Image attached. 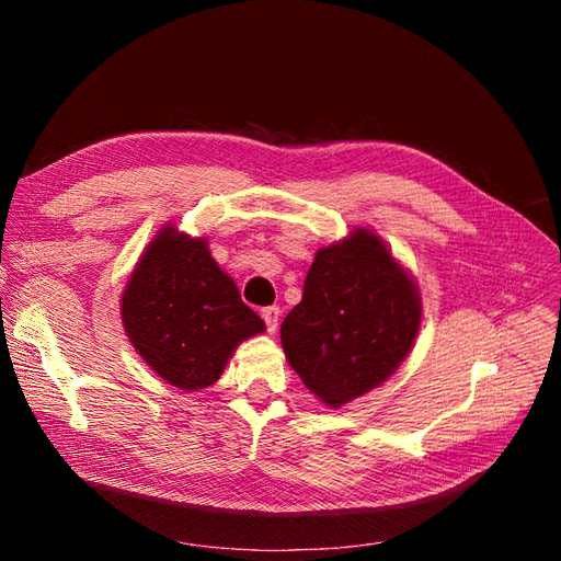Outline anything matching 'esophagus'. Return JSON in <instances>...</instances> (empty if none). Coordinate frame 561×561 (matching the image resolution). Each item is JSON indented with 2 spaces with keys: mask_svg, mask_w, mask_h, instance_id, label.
<instances>
[{
  "mask_svg": "<svg viewBox=\"0 0 561 561\" xmlns=\"http://www.w3.org/2000/svg\"><path fill=\"white\" fill-rule=\"evenodd\" d=\"M262 318L266 322V330L274 334L278 330V320H280V309L278 307H266L262 309Z\"/></svg>",
  "mask_w": 561,
  "mask_h": 561,
  "instance_id": "esophagus-1",
  "label": "esophagus"
}]
</instances>
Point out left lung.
I'll use <instances>...</instances> for the list:
<instances>
[{"label": "left lung", "mask_w": 561, "mask_h": 561, "mask_svg": "<svg viewBox=\"0 0 561 561\" xmlns=\"http://www.w3.org/2000/svg\"><path fill=\"white\" fill-rule=\"evenodd\" d=\"M421 297L377 233L320 248L280 325L287 363L313 396L342 407L383 383L412 351Z\"/></svg>", "instance_id": "8db88e82"}]
</instances>
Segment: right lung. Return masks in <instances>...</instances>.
Instances as JSON below:
<instances>
[{
    "label": "right lung",
    "instance_id": "1",
    "mask_svg": "<svg viewBox=\"0 0 561 561\" xmlns=\"http://www.w3.org/2000/svg\"><path fill=\"white\" fill-rule=\"evenodd\" d=\"M126 334L142 360L175 388L222 377L243 339L266 330L239 287L210 257L206 239L165 225L135 264L122 295Z\"/></svg>",
    "mask_w": 561,
    "mask_h": 561
}]
</instances>
